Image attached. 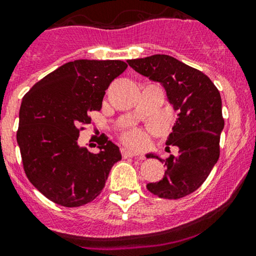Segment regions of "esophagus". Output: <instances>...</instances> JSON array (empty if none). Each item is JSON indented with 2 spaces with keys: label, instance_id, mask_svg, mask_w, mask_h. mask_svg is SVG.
Returning <instances> with one entry per match:
<instances>
[{
  "label": "esophagus",
  "instance_id": "34e87169",
  "mask_svg": "<svg viewBox=\"0 0 256 256\" xmlns=\"http://www.w3.org/2000/svg\"><path fill=\"white\" fill-rule=\"evenodd\" d=\"M122 156L123 158H136V156H138L139 158V160H144V156H139L138 154L136 152H134V151H132V150H128V149H122Z\"/></svg>",
  "mask_w": 256,
  "mask_h": 256
}]
</instances>
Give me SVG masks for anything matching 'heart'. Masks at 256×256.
<instances>
[{"instance_id":"heart-1","label":"heart","mask_w":256,"mask_h":256,"mask_svg":"<svg viewBox=\"0 0 256 256\" xmlns=\"http://www.w3.org/2000/svg\"><path fill=\"white\" fill-rule=\"evenodd\" d=\"M123 140L129 145H133V146H144L146 144V136L142 133L140 129H130V130L126 132L123 134Z\"/></svg>"}]
</instances>
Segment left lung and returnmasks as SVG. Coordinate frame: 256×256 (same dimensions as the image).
Returning a JSON list of instances; mask_svg holds the SVG:
<instances>
[{"mask_svg":"<svg viewBox=\"0 0 256 256\" xmlns=\"http://www.w3.org/2000/svg\"><path fill=\"white\" fill-rule=\"evenodd\" d=\"M134 70L160 82L178 118L166 144L178 148V156L158 158L167 171L146 188L162 199H180L196 190L220 158V136L224 127L218 89L206 74L167 54L129 60Z\"/></svg>","mask_w":256,"mask_h":256,"instance_id":"8db88e82","label":"left lung"}]
</instances>
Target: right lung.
Returning <instances> with one entry per match:
<instances>
[{"instance_id":"add662e5","label":"right lung","mask_w":256,"mask_h":256,"mask_svg":"<svg viewBox=\"0 0 256 256\" xmlns=\"http://www.w3.org/2000/svg\"><path fill=\"white\" fill-rule=\"evenodd\" d=\"M128 64L118 60L68 62L44 76L24 95L17 142L24 172L48 199L66 208L92 202L112 166L122 158L106 136L98 154L78 145L79 132L100 111L106 89Z\"/></svg>"}]
</instances>
